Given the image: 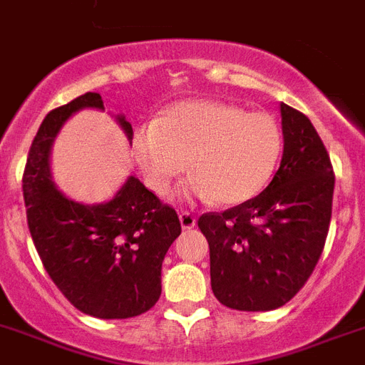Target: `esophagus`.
<instances>
[{
    "mask_svg": "<svg viewBox=\"0 0 365 365\" xmlns=\"http://www.w3.org/2000/svg\"><path fill=\"white\" fill-rule=\"evenodd\" d=\"M179 220L180 225H182V230H192L195 225V216L192 215V212H188V210H182L179 215Z\"/></svg>",
    "mask_w": 365,
    "mask_h": 365,
    "instance_id": "34e87169",
    "label": "esophagus"
}]
</instances>
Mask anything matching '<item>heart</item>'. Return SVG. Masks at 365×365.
I'll list each match as a JSON object with an SVG mask.
<instances>
[{
  "label": "heart",
  "mask_w": 365,
  "mask_h": 365,
  "mask_svg": "<svg viewBox=\"0 0 365 365\" xmlns=\"http://www.w3.org/2000/svg\"><path fill=\"white\" fill-rule=\"evenodd\" d=\"M284 134L263 111L215 101L180 102L156 121L141 125L132 150L147 185L158 195L188 170L186 200H216L239 205L263 192L278 168Z\"/></svg>",
  "instance_id": "1"
}]
</instances>
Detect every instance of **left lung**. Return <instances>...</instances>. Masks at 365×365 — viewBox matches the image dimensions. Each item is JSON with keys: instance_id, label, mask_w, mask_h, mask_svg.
Listing matches in <instances>:
<instances>
[{"instance_id": "1", "label": "left lung", "mask_w": 365, "mask_h": 365, "mask_svg": "<svg viewBox=\"0 0 365 365\" xmlns=\"http://www.w3.org/2000/svg\"><path fill=\"white\" fill-rule=\"evenodd\" d=\"M284 156L252 200L197 220L210 250V287L240 312H269L304 287L332 218L334 170L308 117L282 102Z\"/></svg>"}]
</instances>
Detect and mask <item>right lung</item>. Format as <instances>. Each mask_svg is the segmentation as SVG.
Masks as SVG:
<instances>
[{
	"instance_id": "right-lung-1",
	"label": "right lung",
	"mask_w": 365,
	"mask_h": 365,
	"mask_svg": "<svg viewBox=\"0 0 365 365\" xmlns=\"http://www.w3.org/2000/svg\"><path fill=\"white\" fill-rule=\"evenodd\" d=\"M104 110L98 93H86L52 110L38 128L22 177L27 225L46 272L68 302L98 319L149 312L162 293V261L180 235L175 209L130 175L113 200L83 205L52 182L50 149L72 113ZM132 140V126L117 117Z\"/></svg>"
}]
</instances>
